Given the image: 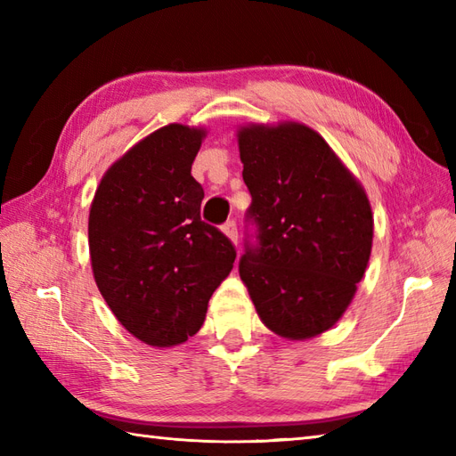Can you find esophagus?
Returning <instances> with one entry per match:
<instances>
[{
	"instance_id": "esophagus-1",
	"label": "esophagus",
	"mask_w": 456,
	"mask_h": 456,
	"mask_svg": "<svg viewBox=\"0 0 456 456\" xmlns=\"http://www.w3.org/2000/svg\"><path fill=\"white\" fill-rule=\"evenodd\" d=\"M223 229V233H225L229 239H231V243L233 245H237V240H239V231H237V223L235 221H227L225 225L221 227Z\"/></svg>"
}]
</instances>
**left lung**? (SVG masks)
I'll list each match as a JSON object with an SVG mask.
<instances>
[{
    "instance_id": "obj_1",
    "label": "left lung",
    "mask_w": 456,
    "mask_h": 456,
    "mask_svg": "<svg viewBox=\"0 0 456 456\" xmlns=\"http://www.w3.org/2000/svg\"><path fill=\"white\" fill-rule=\"evenodd\" d=\"M258 247L239 274L270 331L304 341L331 329L370 258L374 219L362 183L304 123L237 131Z\"/></svg>"
}]
</instances>
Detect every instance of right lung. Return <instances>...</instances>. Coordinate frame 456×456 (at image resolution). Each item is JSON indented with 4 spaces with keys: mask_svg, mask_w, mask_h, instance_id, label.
Wrapping results in <instances>:
<instances>
[{
    "mask_svg": "<svg viewBox=\"0 0 456 456\" xmlns=\"http://www.w3.org/2000/svg\"><path fill=\"white\" fill-rule=\"evenodd\" d=\"M203 127L170 123L105 170L90 206L95 284L139 341L167 348L196 335L211 294L235 263V247L200 217L191 176Z\"/></svg>",
    "mask_w": 456,
    "mask_h": 456,
    "instance_id": "add662e5",
    "label": "right lung"
}]
</instances>
